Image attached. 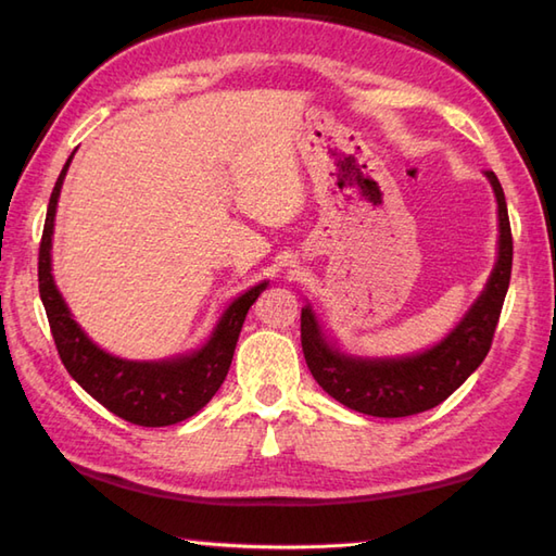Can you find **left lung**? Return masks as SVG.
<instances>
[{"instance_id":"left-lung-1","label":"left lung","mask_w":556,"mask_h":556,"mask_svg":"<svg viewBox=\"0 0 556 556\" xmlns=\"http://www.w3.org/2000/svg\"><path fill=\"white\" fill-rule=\"evenodd\" d=\"M488 179L500 207V255L485 291L442 344L408 358H351L323 337L311 305L301 311V346L313 377L325 392L353 410L377 418L416 416L442 404L485 361L511 279L514 239L502 184Z\"/></svg>"}]
</instances>
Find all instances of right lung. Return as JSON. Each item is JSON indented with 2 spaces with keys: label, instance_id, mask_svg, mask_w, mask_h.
Instances as JSON below:
<instances>
[{
  "label": "right lung",
  "instance_id": "add662e5",
  "mask_svg": "<svg viewBox=\"0 0 556 556\" xmlns=\"http://www.w3.org/2000/svg\"><path fill=\"white\" fill-rule=\"evenodd\" d=\"M74 157V152H71ZM66 160L62 174L54 184V191L47 205L40 257H38V281L40 299L45 305L47 320L54 337V344L68 375L98 399L100 404L134 425L143 428H164V425L181 422L195 416L207 401L217 394L224 377L229 372L233 358L236 341H239L241 327L251 305L265 291L267 281L245 291L236 299L227 313L222 315L215 332L207 339V344L191 353V356L160 361V363H138L114 358L110 353L98 349L86 337V332L71 317L62 293L56 291L52 279V231L56 200L62 191L64 176L71 164Z\"/></svg>",
  "mask_w": 556,
  "mask_h": 556
}]
</instances>
